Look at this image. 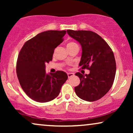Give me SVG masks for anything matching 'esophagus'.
<instances>
[{
  "label": "esophagus",
  "mask_w": 133,
  "mask_h": 133,
  "mask_svg": "<svg viewBox=\"0 0 133 133\" xmlns=\"http://www.w3.org/2000/svg\"><path fill=\"white\" fill-rule=\"evenodd\" d=\"M67 74H68V78H70V77H72V76H74V73H72V72H69V73H68Z\"/></svg>",
  "instance_id": "esophagus-1"
}]
</instances>
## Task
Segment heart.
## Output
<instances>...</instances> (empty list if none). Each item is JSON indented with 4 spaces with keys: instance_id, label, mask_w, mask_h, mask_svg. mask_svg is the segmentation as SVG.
Returning a JSON list of instances; mask_svg holds the SVG:
<instances>
[{
    "instance_id": "heart-1",
    "label": "heart",
    "mask_w": 133,
    "mask_h": 133,
    "mask_svg": "<svg viewBox=\"0 0 133 133\" xmlns=\"http://www.w3.org/2000/svg\"><path fill=\"white\" fill-rule=\"evenodd\" d=\"M74 44H76V43H74V42H70V43H68V45H67V46H68V45H74Z\"/></svg>"
}]
</instances>
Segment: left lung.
I'll return each instance as SVG.
<instances>
[{
	"label": "left lung",
	"instance_id": "left-lung-1",
	"mask_svg": "<svg viewBox=\"0 0 133 133\" xmlns=\"http://www.w3.org/2000/svg\"><path fill=\"white\" fill-rule=\"evenodd\" d=\"M68 35L79 42L82 49L79 66L90 74L76 72L81 83L74 88L79 98L88 102L97 101L109 91L113 84L116 63L113 52L106 42L91 31L68 30Z\"/></svg>",
	"mask_w": 133,
	"mask_h": 133
}]
</instances>
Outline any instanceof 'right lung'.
Instances as JSON below:
<instances>
[{
    "mask_svg": "<svg viewBox=\"0 0 133 133\" xmlns=\"http://www.w3.org/2000/svg\"><path fill=\"white\" fill-rule=\"evenodd\" d=\"M66 31L49 30L25 43L18 56L16 72L20 85L31 99L44 103L57 97L68 79L62 71L46 74L45 64L52 59L54 49L62 42Z\"/></svg>",
    "mask_w": 133,
    "mask_h": 133,
    "instance_id": "right-lung-1",
    "label": "right lung"
}]
</instances>
